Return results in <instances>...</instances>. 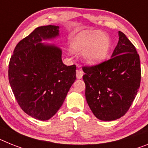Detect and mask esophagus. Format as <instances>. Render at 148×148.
<instances>
[{
    "label": "esophagus",
    "instance_id": "34e87169",
    "mask_svg": "<svg viewBox=\"0 0 148 148\" xmlns=\"http://www.w3.org/2000/svg\"><path fill=\"white\" fill-rule=\"evenodd\" d=\"M83 75H84V72L82 71L81 70H77L76 73V77L77 79H81L83 77Z\"/></svg>",
    "mask_w": 148,
    "mask_h": 148
}]
</instances>
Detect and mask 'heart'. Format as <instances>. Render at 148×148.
<instances>
[{"label": "heart", "instance_id": "obj_1", "mask_svg": "<svg viewBox=\"0 0 148 148\" xmlns=\"http://www.w3.org/2000/svg\"><path fill=\"white\" fill-rule=\"evenodd\" d=\"M71 49L75 53H83L86 64L95 66L108 58L111 49V41L109 36L101 31H83L74 37Z\"/></svg>", "mask_w": 148, "mask_h": 148}]
</instances>
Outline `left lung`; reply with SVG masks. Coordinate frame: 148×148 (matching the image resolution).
Masks as SVG:
<instances>
[{"label": "left lung", "mask_w": 148, "mask_h": 148, "mask_svg": "<svg viewBox=\"0 0 148 148\" xmlns=\"http://www.w3.org/2000/svg\"><path fill=\"white\" fill-rule=\"evenodd\" d=\"M118 34L110 59L83 67L86 99L93 114L103 121L115 120L127 112L141 83L139 55L123 32Z\"/></svg>", "instance_id": "obj_1"}]
</instances>
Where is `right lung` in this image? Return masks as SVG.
<instances>
[{
  "label": "right lung",
  "instance_id": "1",
  "mask_svg": "<svg viewBox=\"0 0 148 148\" xmlns=\"http://www.w3.org/2000/svg\"><path fill=\"white\" fill-rule=\"evenodd\" d=\"M59 36V26L35 28L18 42L9 64V82L17 102L39 120L56 114L76 80V65L63 64L62 49L42 43Z\"/></svg>",
  "mask_w": 148,
  "mask_h": 148
}]
</instances>
